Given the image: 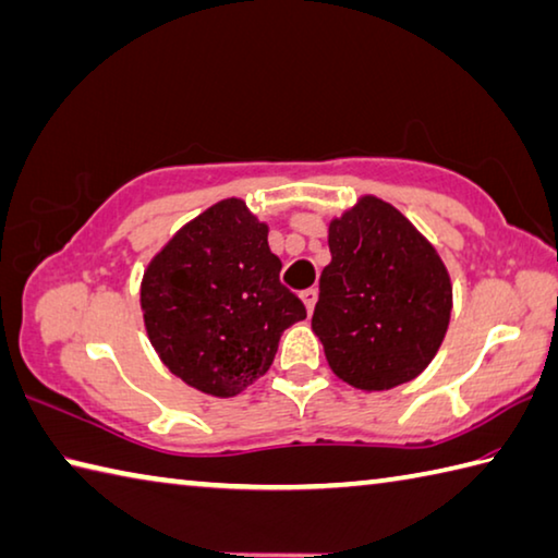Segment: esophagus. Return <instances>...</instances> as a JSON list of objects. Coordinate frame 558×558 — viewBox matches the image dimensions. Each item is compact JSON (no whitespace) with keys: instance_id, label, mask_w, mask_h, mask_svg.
Masks as SVG:
<instances>
[{"instance_id":"1","label":"esophagus","mask_w":558,"mask_h":558,"mask_svg":"<svg viewBox=\"0 0 558 558\" xmlns=\"http://www.w3.org/2000/svg\"><path fill=\"white\" fill-rule=\"evenodd\" d=\"M300 298H302V302H305L307 312L312 314V310H314V302H317V288H307V290H302V292H300Z\"/></svg>"}]
</instances>
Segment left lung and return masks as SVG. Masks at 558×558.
Listing matches in <instances>:
<instances>
[{
    "mask_svg": "<svg viewBox=\"0 0 558 558\" xmlns=\"http://www.w3.org/2000/svg\"><path fill=\"white\" fill-rule=\"evenodd\" d=\"M331 263L312 314L331 371L390 390L429 366L451 317V280L410 219L373 195L329 225Z\"/></svg>",
    "mask_w": 558,
    "mask_h": 558,
    "instance_id": "8db88e82",
    "label": "left lung"
}]
</instances>
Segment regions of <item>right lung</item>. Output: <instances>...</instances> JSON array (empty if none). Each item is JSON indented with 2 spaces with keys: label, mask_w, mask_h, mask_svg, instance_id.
<instances>
[{
  "label": "right lung",
  "mask_w": 558,
  "mask_h": 558,
  "mask_svg": "<svg viewBox=\"0 0 558 558\" xmlns=\"http://www.w3.org/2000/svg\"><path fill=\"white\" fill-rule=\"evenodd\" d=\"M268 225L229 197L187 221L148 263L141 310L170 373L215 398L266 376L280 333L307 317L280 282Z\"/></svg>",
  "instance_id": "obj_1"
}]
</instances>
